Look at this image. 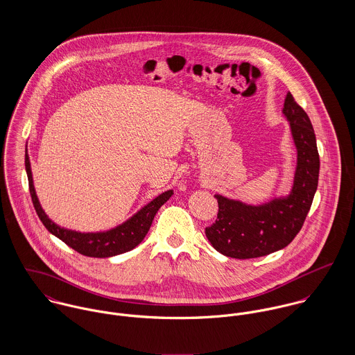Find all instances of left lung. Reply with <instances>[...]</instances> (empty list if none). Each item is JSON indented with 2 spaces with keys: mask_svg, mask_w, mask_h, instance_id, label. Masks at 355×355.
I'll return each mask as SVG.
<instances>
[{
  "mask_svg": "<svg viewBox=\"0 0 355 355\" xmlns=\"http://www.w3.org/2000/svg\"><path fill=\"white\" fill-rule=\"evenodd\" d=\"M283 114L298 152L291 193L258 206L216 194L217 220L205 234L218 253L239 259L275 253L288 246L304 225L318 184L320 157L310 119L291 93L284 100Z\"/></svg>",
  "mask_w": 355,
  "mask_h": 355,
  "instance_id": "left-lung-1",
  "label": "left lung"
}]
</instances>
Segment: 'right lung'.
Returning <instances> with one entry per match:
<instances>
[{"mask_svg": "<svg viewBox=\"0 0 355 355\" xmlns=\"http://www.w3.org/2000/svg\"><path fill=\"white\" fill-rule=\"evenodd\" d=\"M26 172L28 178V187L31 200L34 203L35 211L38 217L41 218L42 224L46 227V230L61 239L65 245L72 248L75 252L87 255V257H96V258H106L113 257L117 254L127 253L137 248L146 234L150 230L153 218L158 209L166 202L173 191L168 190L162 194H159L157 198H154L152 202L144 206L138 213H135L130 220L123 223L121 225L109 230L106 232H89L82 234L71 230H65L54 224L51 218L46 216L44 209L41 207V203L38 201V197L35 194L34 183H33V175H31V166H30V158L26 154Z\"/></svg>", "mask_w": 355, "mask_h": 355, "instance_id": "1", "label": "right lung"}]
</instances>
